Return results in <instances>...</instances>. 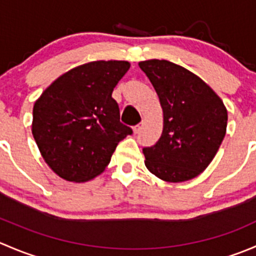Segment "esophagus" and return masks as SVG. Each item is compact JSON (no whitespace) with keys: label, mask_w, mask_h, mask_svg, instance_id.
Here are the masks:
<instances>
[{"label":"esophagus","mask_w":256,"mask_h":256,"mask_svg":"<svg viewBox=\"0 0 256 256\" xmlns=\"http://www.w3.org/2000/svg\"><path fill=\"white\" fill-rule=\"evenodd\" d=\"M142 126H144V122L138 124V125H136L135 128H134V134H138V132H140L141 128H142Z\"/></svg>","instance_id":"34e87169"}]
</instances>
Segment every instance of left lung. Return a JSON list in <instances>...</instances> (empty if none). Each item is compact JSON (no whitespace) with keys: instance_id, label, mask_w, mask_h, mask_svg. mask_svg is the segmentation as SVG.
<instances>
[{"instance_id":"left-lung-1","label":"left lung","mask_w":256,"mask_h":256,"mask_svg":"<svg viewBox=\"0 0 256 256\" xmlns=\"http://www.w3.org/2000/svg\"><path fill=\"white\" fill-rule=\"evenodd\" d=\"M138 66L154 85L164 112V130L142 150L144 166L160 180H190L202 174L226 132L223 100L194 73L168 60L148 59Z\"/></svg>"}]
</instances>
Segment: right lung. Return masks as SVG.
<instances>
[{
  "label": "right lung",
  "instance_id": "right-lung-1",
  "mask_svg": "<svg viewBox=\"0 0 256 256\" xmlns=\"http://www.w3.org/2000/svg\"><path fill=\"white\" fill-rule=\"evenodd\" d=\"M126 60H95L58 76L36 100L32 134L49 168L84 183L104 172L116 146L132 130L120 122L114 88Z\"/></svg>",
  "mask_w": 256,
  "mask_h": 256
}]
</instances>
